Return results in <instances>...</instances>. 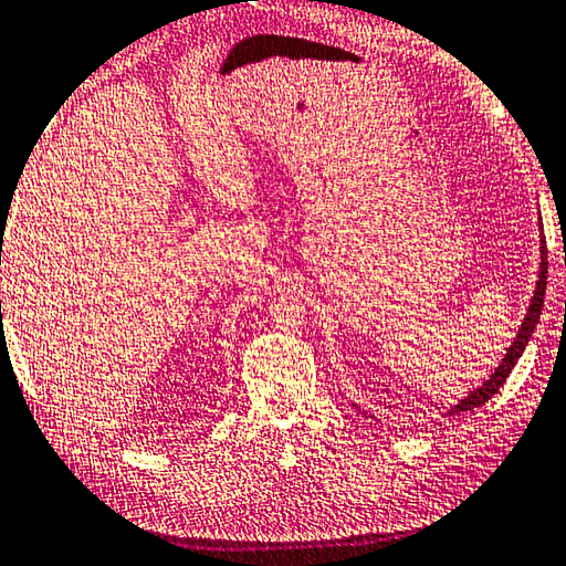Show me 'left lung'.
<instances>
[{"mask_svg":"<svg viewBox=\"0 0 566 566\" xmlns=\"http://www.w3.org/2000/svg\"><path fill=\"white\" fill-rule=\"evenodd\" d=\"M538 253H542V263H538V281H536V289H534V295H532V303H528L526 316H524V321H521V328H518V334H516V338H514V344L509 346V352H506V356H503V359H501L499 369H495V371L491 374V377L485 379L481 387L473 389V392L468 395L465 399H460L458 405L450 407V410H448L446 415L468 412V410H475V407H481V405L489 402V399L503 387V381L509 379L511 369L516 367L518 356L524 354L528 338H532L534 328H536V324H538V316H542V308H544V295H546V240H544V238H542V248H538ZM354 407H356V405H354ZM361 412H364V410H361ZM364 415H367V412H364Z\"/></svg>","mask_w":566,"mask_h":566,"instance_id":"8db88e82","label":"left lung"}]
</instances>
